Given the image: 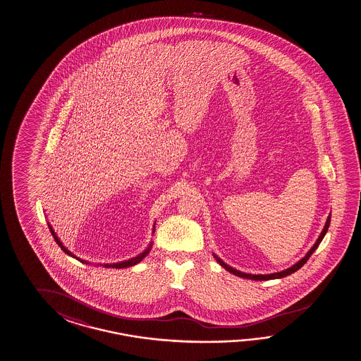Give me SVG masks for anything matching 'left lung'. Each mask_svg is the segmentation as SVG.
<instances>
[{
	"label": "left lung",
	"mask_w": 361,
	"mask_h": 361,
	"mask_svg": "<svg viewBox=\"0 0 361 361\" xmlns=\"http://www.w3.org/2000/svg\"><path fill=\"white\" fill-rule=\"evenodd\" d=\"M329 224H331V214H329L328 218H326V225H324L323 230L320 232L319 238H318V240L315 241V244L312 246V249H310L309 252H306L305 257L300 259L299 262H298V263H295L293 267L287 268L285 271H281V272L271 273V274H250V273L240 272L238 269H235V268H232V267L228 266V264H226L225 262H224L222 259L218 258L216 254H213V257H214V259L217 260L218 263H219L221 266L225 268L226 271H228V272L232 273V274H235V276H238V277H241V279H252V281H268V279H283L286 276H290L291 273L299 271L300 268L305 264L306 262H307V259L310 258V257H312V254L318 249V246H319L320 243H322V240H323V238L326 236V231H328V227H329Z\"/></svg>",
	"instance_id": "left-lung-1"
}]
</instances>
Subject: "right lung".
I'll return each instance as SVG.
<instances>
[{
  "label": "right lung",
  "instance_id": "add662e5",
  "mask_svg": "<svg viewBox=\"0 0 361 361\" xmlns=\"http://www.w3.org/2000/svg\"><path fill=\"white\" fill-rule=\"evenodd\" d=\"M48 227H49V231H51V233H52V236H54V238H55L56 243L59 244V246L61 247L62 250L63 252H66L68 254V257H73V258H75L76 260H79V262H82V263H85V264H90L89 262H87V260H82V259L78 258L76 255H74L73 252H70V250H68V247L66 246H63V244H62L61 241H60V238H57V235H56V232L54 231V228H52V226L49 225V222H48ZM154 231H156V224L153 225V233H154ZM152 245H153V241L150 243L149 245H148V247L144 250L143 252H140L139 255H136V257H134V258L128 259V260H123V262H117V263H112V264H98V266H103L106 267V268H128V267H133L135 266V264H137L139 262H142L148 254H149L150 249H152Z\"/></svg>",
  "mask_w": 361,
  "mask_h": 361
}]
</instances>
